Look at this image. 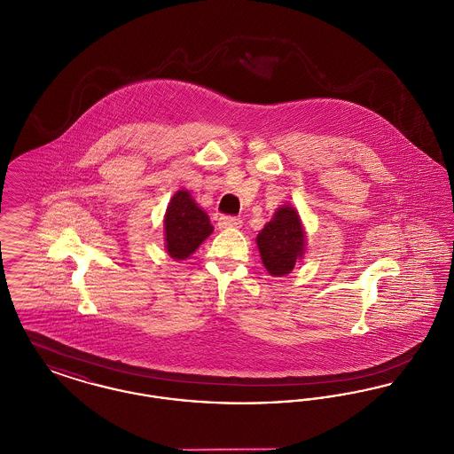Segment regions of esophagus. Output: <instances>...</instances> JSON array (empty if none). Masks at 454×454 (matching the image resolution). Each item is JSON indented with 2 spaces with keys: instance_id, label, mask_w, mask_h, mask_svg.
Returning a JSON list of instances; mask_svg holds the SVG:
<instances>
[{
  "instance_id": "1",
  "label": "esophagus",
  "mask_w": 454,
  "mask_h": 454,
  "mask_svg": "<svg viewBox=\"0 0 454 454\" xmlns=\"http://www.w3.org/2000/svg\"><path fill=\"white\" fill-rule=\"evenodd\" d=\"M219 230H226V228H241V219L235 216H221L217 221Z\"/></svg>"
}]
</instances>
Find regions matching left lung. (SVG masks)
Returning a JSON list of instances; mask_svg holds the SVG:
<instances>
[{"label":"left lung","instance_id":"8db88e82","mask_svg":"<svg viewBox=\"0 0 454 454\" xmlns=\"http://www.w3.org/2000/svg\"><path fill=\"white\" fill-rule=\"evenodd\" d=\"M306 237L294 207L282 206L257 235L260 259L270 276H287L304 255Z\"/></svg>","mask_w":454,"mask_h":454}]
</instances>
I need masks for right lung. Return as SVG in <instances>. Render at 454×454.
<instances>
[{
  "mask_svg": "<svg viewBox=\"0 0 454 454\" xmlns=\"http://www.w3.org/2000/svg\"><path fill=\"white\" fill-rule=\"evenodd\" d=\"M209 216L197 206L189 191H178L170 199L165 215V247L175 260L191 257L213 233Z\"/></svg>",
  "mask_w": 454,
  "mask_h": 454,
  "instance_id": "obj_1",
  "label": "right lung"
}]
</instances>
